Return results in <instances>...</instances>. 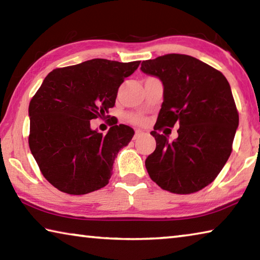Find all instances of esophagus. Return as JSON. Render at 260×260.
<instances>
[{
	"instance_id": "34e87169",
	"label": "esophagus",
	"mask_w": 260,
	"mask_h": 260,
	"mask_svg": "<svg viewBox=\"0 0 260 260\" xmlns=\"http://www.w3.org/2000/svg\"><path fill=\"white\" fill-rule=\"evenodd\" d=\"M142 135H143V132H142V131H135V134H134V136H133V140L139 139L140 136H142Z\"/></svg>"
}]
</instances>
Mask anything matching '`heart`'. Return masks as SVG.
I'll return each instance as SVG.
<instances>
[{"instance_id": "heart-1", "label": "heart", "mask_w": 260, "mask_h": 260, "mask_svg": "<svg viewBox=\"0 0 260 260\" xmlns=\"http://www.w3.org/2000/svg\"><path fill=\"white\" fill-rule=\"evenodd\" d=\"M129 119L131 121H133L134 124H140V122H142V118H140L139 116H131Z\"/></svg>"}]
</instances>
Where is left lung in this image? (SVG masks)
<instances>
[{"label": "left lung", "instance_id": "left-lung-1", "mask_svg": "<svg viewBox=\"0 0 260 260\" xmlns=\"http://www.w3.org/2000/svg\"><path fill=\"white\" fill-rule=\"evenodd\" d=\"M142 72L158 77L164 86V102L151 135L156 149L146 159L153 182L173 193H191L208 186L232 153L239 126L231 86L210 65L181 54L143 60ZM179 126L170 143L156 131Z\"/></svg>", "mask_w": 260, "mask_h": 260}]
</instances>
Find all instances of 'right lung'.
<instances>
[{
    "label": "right lung",
    "mask_w": 260,
    "mask_h": 260,
    "mask_svg": "<svg viewBox=\"0 0 260 260\" xmlns=\"http://www.w3.org/2000/svg\"><path fill=\"white\" fill-rule=\"evenodd\" d=\"M139 65L95 58L55 69L30 100L28 146L43 177L58 190L85 195L109 183L114 158L134 131L111 118L103 135L90 128V120L110 117L105 114L118 88Z\"/></svg>",
    "instance_id": "add662e5"
}]
</instances>
